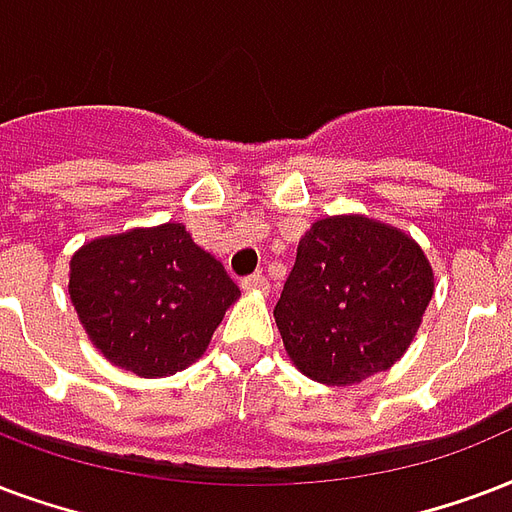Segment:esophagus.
<instances>
[{
    "label": "esophagus",
    "instance_id": "34e87169",
    "mask_svg": "<svg viewBox=\"0 0 512 512\" xmlns=\"http://www.w3.org/2000/svg\"><path fill=\"white\" fill-rule=\"evenodd\" d=\"M241 290L247 292H268V279L263 273H252L247 279H241Z\"/></svg>",
    "mask_w": 512,
    "mask_h": 512
}]
</instances>
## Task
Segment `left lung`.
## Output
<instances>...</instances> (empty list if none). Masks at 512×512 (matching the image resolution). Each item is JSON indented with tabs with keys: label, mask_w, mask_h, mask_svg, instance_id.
Masks as SVG:
<instances>
[{
	"label": "left lung",
	"mask_w": 512,
	"mask_h": 512,
	"mask_svg": "<svg viewBox=\"0 0 512 512\" xmlns=\"http://www.w3.org/2000/svg\"><path fill=\"white\" fill-rule=\"evenodd\" d=\"M435 273L403 230L362 214L311 225L273 308L284 349L319 384H360L411 346Z\"/></svg>",
	"instance_id": "left-lung-1"
}]
</instances>
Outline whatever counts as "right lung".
I'll list each match as a JSON object with an SVG mask.
<instances>
[{
	"mask_svg": "<svg viewBox=\"0 0 512 512\" xmlns=\"http://www.w3.org/2000/svg\"><path fill=\"white\" fill-rule=\"evenodd\" d=\"M239 295L182 222L101 236L69 263V298L93 346L142 378L193 365Z\"/></svg>",
	"mask_w": 512,
	"mask_h": 512,
	"instance_id": "1",
	"label": "right lung"
}]
</instances>
